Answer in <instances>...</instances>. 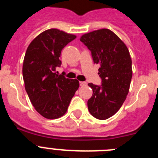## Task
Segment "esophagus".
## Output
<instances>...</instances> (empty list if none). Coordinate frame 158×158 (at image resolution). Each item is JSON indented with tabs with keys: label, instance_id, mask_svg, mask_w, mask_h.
I'll return each mask as SVG.
<instances>
[{
	"label": "esophagus",
	"instance_id": "esophagus-1",
	"mask_svg": "<svg viewBox=\"0 0 158 158\" xmlns=\"http://www.w3.org/2000/svg\"><path fill=\"white\" fill-rule=\"evenodd\" d=\"M86 82L85 81H80V85L81 86H84V85H86Z\"/></svg>",
	"mask_w": 158,
	"mask_h": 158
}]
</instances>
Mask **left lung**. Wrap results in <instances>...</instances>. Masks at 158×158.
<instances>
[{"label": "left lung", "instance_id": "obj_1", "mask_svg": "<svg viewBox=\"0 0 158 158\" xmlns=\"http://www.w3.org/2000/svg\"><path fill=\"white\" fill-rule=\"evenodd\" d=\"M81 41L92 52L94 63L100 64L98 74L102 85L89 83L93 96L88 108L96 118L104 120L119 110L129 93L132 62L125 43L109 29H99L84 34Z\"/></svg>", "mask_w": 158, "mask_h": 158}]
</instances>
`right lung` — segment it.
I'll list each match as a JSON object with an SVG mask.
<instances>
[{
  "label": "right lung",
  "mask_w": 158,
  "mask_h": 158,
  "mask_svg": "<svg viewBox=\"0 0 158 158\" xmlns=\"http://www.w3.org/2000/svg\"><path fill=\"white\" fill-rule=\"evenodd\" d=\"M76 37L58 29H48L32 40L25 54V89L35 109L46 118L54 119L65 115L79 88L77 79L55 73V68L62 64L59 59L62 50Z\"/></svg>",
  "instance_id": "obj_1"
}]
</instances>
